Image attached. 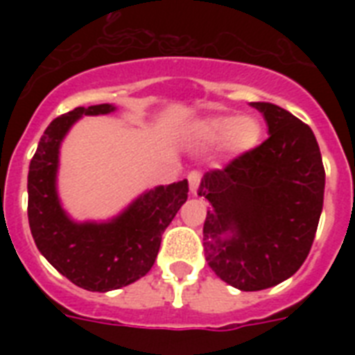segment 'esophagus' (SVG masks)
Instances as JSON below:
<instances>
[{"label":"esophagus","mask_w":355,"mask_h":355,"mask_svg":"<svg viewBox=\"0 0 355 355\" xmlns=\"http://www.w3.org/2000/svg\"><path fill=\"white\" fill-rule=\"evenodd\" d=\"M188 182H189V189H191V193L197 195L200 191V184H202V171L199 169H193V171L188 175Z\"/></svg>","instance_id":"obj_1"}]
</instances>
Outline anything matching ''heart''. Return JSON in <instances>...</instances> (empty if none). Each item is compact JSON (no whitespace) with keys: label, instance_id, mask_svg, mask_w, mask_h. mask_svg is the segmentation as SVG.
<instances>
[{"label":"heart","instance_id":"heart-1","mask_svg":"<svg viewBox=\"0 0 355 355\" xmlns=\"http://www.w3.org/2000/svg\"><path fill=\"white\" fill-rule=\"evenodd\" d=\"M197 139L206 147L223 145L227 153L239 156L259 144L261 125L252 116H219L200 125Z\"/></svg>","mask_w":355,"mask_h":355}]
</instances>
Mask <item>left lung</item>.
Masks as SVG:
<instances>
[{
  "label": "left lung",
  "instance_id": "1",
  "mask_svg": "<svg viewBox=\"0 0 355 355\" xmlns=\"http://www.w3.org/2000/svg\"><path fill=\"white\" fill-rule=\"evenodd\" d=\"M252 107L265 116L269 138L206 173L199 191L210 202L202 228L206 261L241 291L272 287L300 269L324 200L313 130L276 105Z\"/></svg>",
  "mask_w": 355,
  "mask_h": 355
}]
</instances>
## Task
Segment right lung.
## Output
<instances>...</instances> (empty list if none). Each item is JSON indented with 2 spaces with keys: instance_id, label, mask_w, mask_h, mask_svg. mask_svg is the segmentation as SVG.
Here are the masks:
<instances>
[{
  "instance_id": "1",
  "label": "right lung",
  "mask_w": 355,
  "mask_h": 355,
  "mask_svg": "<svg viewBox=\"0 0 355 355\" xmlns=\"http://www.w3.org/2000/svg\"><path fill=\"white\" fill-rule=\"evenodd\" d=\"M112 110V105L77 107L53 119L38 141L27 177V216L38 250L75 286L101 293L128 286L149 272L162 234L188 199V180H180L141 195L112 223L69 221L55 191L58 145L83 114Z\"/></svg>"
}]
</instances>
